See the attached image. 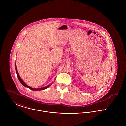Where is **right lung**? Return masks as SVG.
Masks as SVG:
<instances>
[{"label":"right lung","instance_id":"1","mask_svg":"<svg viewBox=\"0 0 126 126\" xmlns=\"http://www.w3.org/2000/svg\"><path fill=\"white\" fill-rule=\"evenodd\" d=\"M16 74H17V77H18V79H19V80L20 81V82H21V83L25 87H28V88H29V89H31V90H34V91H37V90H44V89H46V88H48L50 85V84H49V85H48V86H46V87H43V88H32V87H31L30 86H28L27 85H26V84H25L24 83V82L22 80V79L20 77V76H19V74H18V72H17V68H16Z\"/></svg>","mask_w":126,"mask_h":126}]
</instances>
